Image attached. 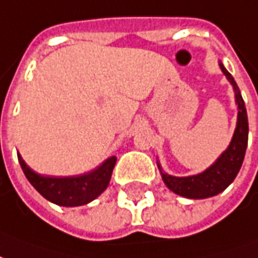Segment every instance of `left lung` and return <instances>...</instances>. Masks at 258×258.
Returning a JSON list of instances; mask_svg holds the SVG:
<instances>
[{
    "mask_svg": "<svg viewBox=\"0 0 258 258\" xmlns=\"http://www.w3.org/2000/svg\"><path fill=\"white\" fill-rule=\"evenodd\" d=\"M220 69L223 70L225 77L234 86L236 104L239 110L238 111V123H236V129H235L234 137L229 147L223 152V155L216 161V163L206 169L204 173L197 174V176H189V177H174V176L162 173L163 181L168 185V188L185 198L204 199L223 192L235 180L245 158L247 136H249V122H247L245 101L242 99L239 88L236 86L232 75L224 69L223 64H220Z\"/></svg>",
    "mask_w": 258,
    "mask_h": 258,
    "instance_id": "1",
    "label": "left lung"
}]
</instances>
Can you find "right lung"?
<instances>
[{"instance_id":"1","label":"right lung","mask_w":258,"mask_h":258,"mask_svg":"<svg viewBox=\"0 0 258 258\" xmlns=\"http://www.w3.org/2000/svg\"><path fill=\"white\" fill-rule=\"evenodd\" d=\"M24 176L45 199L60 206H81L100 195L110 183L116 158L111 157L93 172L77 177H46L33 172L18 155Z\"/></svg>"}]
</instances>
